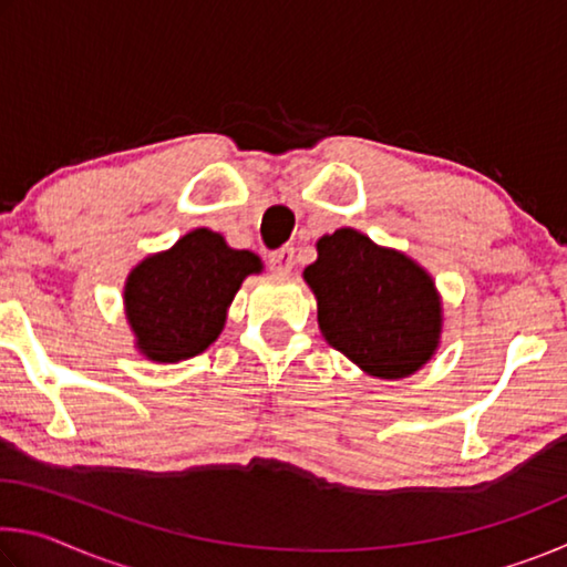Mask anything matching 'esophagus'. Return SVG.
<instances>
[{"mask_svg": "<svg viewBox=\"0 0 567 567\" xmlns=\"http://www.w3.org/2000/svg\"><path fill=\"white\" fill-rule=\"evenodd\" d=\"M267 262H270L275 272H290L295 267V247L275 249V252H270V257H267Z\"/></svg>", "mask_w": 567, "mask_h": 567, "instance_id": "1", "label": "esophagus"}]
</instances>
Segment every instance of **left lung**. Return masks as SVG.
I'll return each mask as SVG.
<instances>
[{
    "label": "left lung",
    "instance_id": "left-lung-1",
    "mask_svg": "<svg viewBox=\"0 0 567 567\" xmlns=\"http://www.w3.org/2000/svg\"><path fill=\"white\" fill-rule=\"evenodd\" d=\"M305 280L318 297L324 340L364 372L398 380L433 358L440 300L427 272L405 255L344 227L320 239Z\"/></svg>",
    "mask_w": 567,
    "mask_h": 567
}]
</instances>
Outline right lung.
<instances>
[{"label":"right lung","instance_id":"right-lung-1","mask_svg":"<svg viewBox=\"0 0 567 567\" xmlns=\"http://www.w3.org/2000/svg\"><path fill=\"white\" fill-rule=\"evenodd\" d=\"M260 270L257 255L227 247L209 229H195L169 252L147 257L124 287L137 348L157 362H177L207 350L223 332L239 285Z\"/></svg>","mask_w":567,"mask_h":567}]
</instances>
